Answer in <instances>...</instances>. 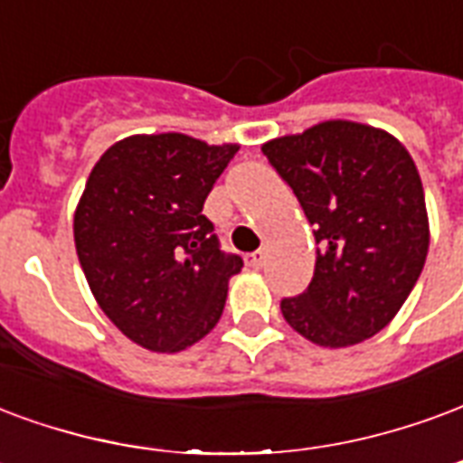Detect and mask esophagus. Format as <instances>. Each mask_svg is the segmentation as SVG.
<instances>
[{
	"instance_id": "34e87169",
	"label": "esophagus",
	"mask_w": 463,
	"mask_h": 463,
	"mask_svg": "<svg viewBox=\"0 0 463 463\" xmlns=\"http://www.w3.org/2000/svg\"><path fill=\"white\" fill-rule=\"evenodd\" d=\"M267 260V250H255V252H250L245 255V265L248 267H262Z\"/></svg>"
}]
</instances>
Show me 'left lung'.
<instances>
[{"instance_id": "left-lung-1", "label": "left lung", "mask_w": 463, "mask_h": 463, "mask_svg": "<svg viewBox=\"0 0 463 463\" xmlns=\"http://www.w3.org/2000/svg\"><path fill=\"white\" fill-rule=\"evenodd\" d=\"M314 225L309 289L282 299L287 324L324 348H345L388 326L430 250L420 171L385 129L326 119L262 145Z\"/></svg>"}]
</instances>
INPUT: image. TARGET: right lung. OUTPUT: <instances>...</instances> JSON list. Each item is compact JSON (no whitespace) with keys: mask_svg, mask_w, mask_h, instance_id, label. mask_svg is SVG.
I'll list each match as a JSON object with an SVG mask.
<instances>
[{"mask_svg":"<svg viewBox=\"0 0 463 463\" xmlns=\"http://www.w3.org/2000/svg\"><path fill=\"white\" fill-rule=\"evenodd\" d=\"M238 149L181 132L132 135L85 181L75 252L105 317L146 351H186L221 318L242 260L221 252L203 203Z\"/></svg>","mask_w":463,"mask_h":463,"instance_id":"1","label":"right lung"}]
</instances>
